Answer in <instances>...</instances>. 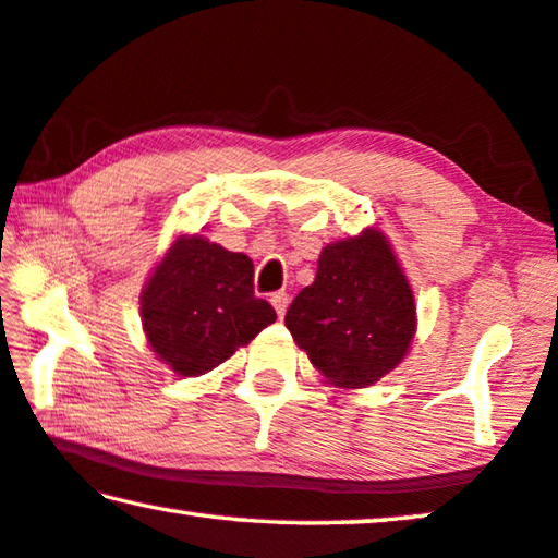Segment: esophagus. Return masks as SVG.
I'll use <instances>...</instances> for the list:
<instances>
[{
  "mask_svg": "<svg viewBox=\"0 0 558 558\" xmlns=\"http://www.w3.org/2000/svg\"><path fill=\"white\" fill-rule=\"evenodd\" d=\"M270 303H272V307H276L278 317H282V315H286V311H288L290 295L286 293V290H278V293H272V295H270Z\"/></svg>",
  "mask_w": 558,
  "mask_h": 558,
  "instance_id": "obj_1",
  "label": "esophagus"
}]
</instances>
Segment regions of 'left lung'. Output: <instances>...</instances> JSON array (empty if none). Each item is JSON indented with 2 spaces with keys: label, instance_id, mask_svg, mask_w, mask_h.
Listing matches in <instances>:
<instances>
[{
  "label": "left lung",
  "instance_id": "1",
  "mask_svg": "<svg viewBox=\"0 0 558 558\" xmlns=\"http://www.w3.org/2000/svg\"><path fill=\"white\" fill-rule=\"evenodd\" d=\"M286 327L332 385L367 387L400 365L414 335V298L385 235L365 231L327 245Z\"/></svg>",
  "mask_w": 558,
  "mask_h": 558
}]
</instances>
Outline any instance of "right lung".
I'll return each mask as SVG.
<instances>
[{"instance_id":"1","label":"right lung","mask_w":558,"mask_h":558,"mask_svg":"<svg viewBox=\"0 0 558 558\" xmlns=\"http://www.w3.org/2000/svg\"><path fill=\"white\" fill-rule=\"evenodd\" d=\"M146 338L173 373L198 377L276 323L253 290V260L206 238H179L141 295Z\"/></svg>"}]
</instances>
